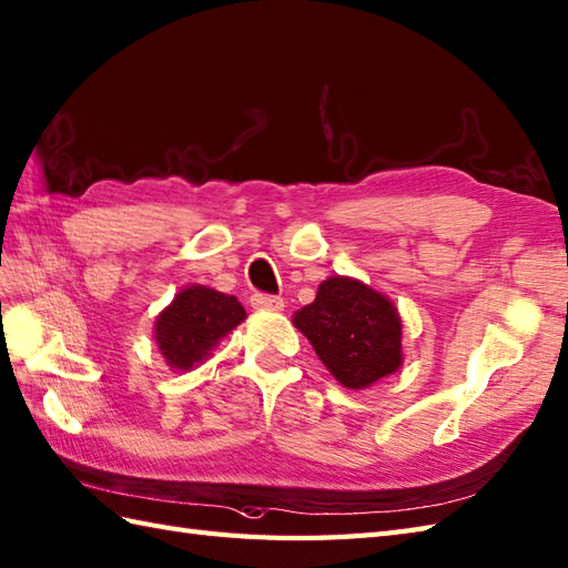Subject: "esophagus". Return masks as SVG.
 Listing matches in <instances>:
<instances>
[{
	"instance_id": "34e87169",
	"label": "esophagus",
	"mask_w": 568,
	"mask_h": 568,
	"mask_svg": "<svg viewBox=\"0 0 568 568\" xmlns=\"http://www.w3.org/2000/svg\"><path fill=\"white\" fill-rule=\"evenodd\" d=\"M252 307L258 310V312H281L283 310V300L275 297V295L256 293V295H252Z\"/></svg>"
}]
</instances>
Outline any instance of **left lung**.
I'll use <instances>...</instances> for the list:
<instances>
[{
  "label": "left lung",
  "instance_id": "obj_1",
  "mask_svg": "<svg viewBox=\"0 0 568 568\" xmlns=\"http://www.w3.org/2000/svg\"><path fill=\"white\" fill-rule=\"evenodd\" d=\"M324 367L348 389H367L404 363L402 316L394 302L358 278L322 281L312 305L293 314Z\"/></svg>",
  "mask_w": 568,
  "mask_h": 568
}]
</instances>
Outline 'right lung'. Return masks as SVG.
<instances>
[{
    "instance_id": "obj_1",
    "label": "right lung",
    "mask_w": 568,
    "mask_h": 568,
    "mask_svg": "<svg viewBox=\"0 0 568 568\" xmlns=\"http://www.w3.org/2000/svg\"><path fill=\"white\" fill-rule=\"evenodd\" d=\"M246 320L242 302L207 285H186L154 322V341L171 371L203 365L220 341Z\"/></svg>"
}]
</instances>
